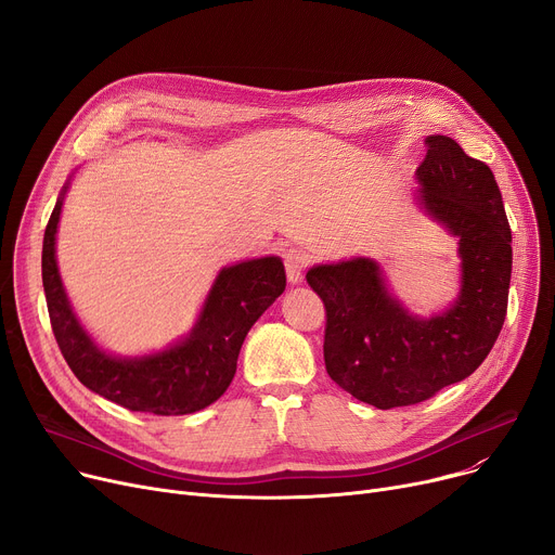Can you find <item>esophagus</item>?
Listing matches in <instances>:
<instances>
[{
    "label": "esophagus",
    "instance_id": "1",
    "mask_svg": "<svg viewBox=\"0 0 555 555\" xmlns=\"http://www.w3.org/2000/svg\"><path fill=\"white\" fill-rule=\"evenodd\" d=\"M283 262H285V272H287V281L297 285L304 279V270L308 266V256L301 249H287L283 254Z\"/></svg>",
    "mask_w": 555,
    "mask_h": 555
}]
</instances>
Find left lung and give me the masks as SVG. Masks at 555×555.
<instances>
[{
	"mask_svg": "<svg viewBox=\"0 0 555 555\" xmlns=\"http://www.w3.org/2000/svg\"><path fill=\"white\" fill-rule=\"evenodd\" d=\"M425 143L416 202L459 238L456 299L443 312L414 314L393 297L380 266L364 256L312 266L306 274L326 306L328 375L377 410L416 404L465 380L506 319L513 249L494 175L446 134Z\"/></svg>",
	"mask_w": 555,
	"mask_h": 555,
	"instance_id": "8db88e82",
	"label": "left lung"
}]
</instances>
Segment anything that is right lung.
Listing matches in <instances>:
<instances>
[{"label":"right lung","instance_id":"add662e5","mask_svg":"<svg viewBox=\"0 0 555 555\" xmlns=\"http://www.w3.org/2000/svg\"><path fill=\"white\" fill-rule=\"evenodd\" d=\"M67 189L69 182L57 195L44 229L42 285L55 341L74 375L90 391L130 412L184 416L216 402L236 375L249 328L283 295V260L262 256L224 266L189 335L157 353L112 356L80 324L57 270L55 233Z\"/></svg>","mask_w":555,"mask_h":555}]
</instances>
